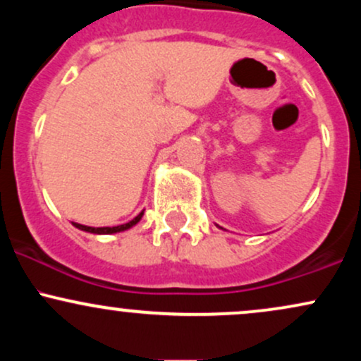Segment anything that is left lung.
Returning <instances> with one entry per match:
<instances>
[{
    "mask_svg": "<svg viewBox=\"0 0 361 361\" xmlns=\"http://www.w3.org/2000/svg\"><path fill=\"white\" fill-rule=\"evenodd\" d=\"M221 229H222V227H221Z\"/></svg>",
    "mask_w": 361,
    "mask_h": 361,
    "instance_id": "left-lung-1",
    "label": "left lung"
}]
</instances>
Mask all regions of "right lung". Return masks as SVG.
<instances>
[{
  "instance_id": "obj_1",
  "label": "right lung",
  "mask_w": 361,
  "mask_h": 361,
  "mask_svg": "<svg viewBox=\"0 0 361 361\" xmlns=\"http://www.w3.org/2000/svg\"><path fill=\"white\" fill-rule=\"evenodd\" d=\"M142 215H144V210L137 215V217L132 219L130 222L122 224V226H115V227H90V226H82V224H78V222H73V226L76 227V229L85 231V233H90V234H115V233H123V231L134 227L135 224L142 219Z\"/></svg>"
}]
</instances>
